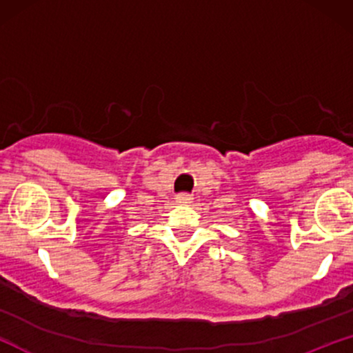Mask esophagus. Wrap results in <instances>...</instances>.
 Segmentation results:
<instances>
[{"instance_id": "1", "label": "esophagus", "mask_w": 353, "mask_h": 353, "mask_svg": "<svg viewBox=\"0 0 353 353\" xmlns=\"http://www.w3.org/2000/svg\"><path fill=\"white\" fill-rule=\"evenodd\" d=\"M176 199H177V202H181V204H188V202L192 201V197H190L189 194H179Z\"/></svg>"}]
</instances>
